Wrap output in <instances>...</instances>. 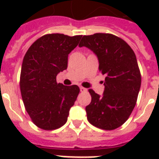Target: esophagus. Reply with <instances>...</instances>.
<instances>
[{"mask_svg":"<svg viewBox=\"0 0 159 159\" xmlns=\"http://www.w3.org/2000/svg\"><path fill=\"white\" fill-rule=\"evenodd\" d=\"M80 91H81L82 92H87V89H86V88H84V87H80Z\"/></svg>","mask_w":159,"mask_h":159,"instance_id":"esophagus-1","label":"esophagus"}]
</instances>
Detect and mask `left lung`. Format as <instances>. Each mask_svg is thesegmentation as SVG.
Here are the masks:
<instances>
[{"instance_id":"left-lung-1","label":"left lung","mask_w":159,"mask_h":159,"mask_svg":"<svg viewBox=\"0 0 159 159\" xmlns=\"http://www.w3.org/2000/svg\"><path fill=\"white\" fill-rule=\"evenodd\" d=\"M82 46L96 53L99 70L106 75L102 97L89 90L92 102L86 107L87 120L99 129H117L132 113L140 89L135 53L125 41L111 34L84 35L79 43Z\"/></svg>"}]
</instances>
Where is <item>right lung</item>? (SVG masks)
<instances>
[{
  "label": "right lung",
  "instance_id": "add662e5",
  "mask_svg": "<svg viewBox=\"0 0 159 159\" xmlns=\"http://www.w3.org/2000/svg\"><path fill=\"white\" fill-rule=\"evenodd\" d=\"M81 38L82 35L48 34L34 42L24 57L21 97L31 120L42 129L53 130L63 125L79 94L77 85L57 83L56 77L67 69L68 54Z\"/></svg>",
  "mask_w": 159,
  "mask_h": 159
}]
</instances>
